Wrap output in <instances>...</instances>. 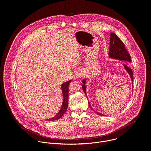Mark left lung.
Instances as JSON below:
<instances>
[{"label": "left lung", "mask_w": 151, "mask_h": 151, "mask_svg": "<svg viewBox=\"0 0 151 151\" xmlns=\"http://www.w3.org/2000/svg\"><path fill=\"white\" fill-rule=\"evenodd\" d=\"M109 56L111 58L118 59L120 60H124V61H129V62L132 61L131 56H130V54L128 52L127 50L125 49L124 44L122 42V41L118 37V36H117V35L114 33H111V36H110V47H109ZM124 66L125 70L128 73V74L130 75L132 81L133 82V73L132 69L129 68L128 66H127L126 64H124ZM85 80H86V79H85L82 81L83 85H82V87L83 91L85 96H87V93H86V86L85 85V82H86ZM88 104H89L90 107H91V109L94 111L93 107L91 106L89 101H88ZM94 111L96 112L99 115L104 116L103 114L99 113L96 111Z\"/></svg>", "instance_id": "left-lung-1"}]
</instances>
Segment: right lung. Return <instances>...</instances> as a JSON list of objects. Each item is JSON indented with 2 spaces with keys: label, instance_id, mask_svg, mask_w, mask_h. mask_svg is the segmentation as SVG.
Masks as SVG:
<instances>
[{
  "label": "right lung",
  "instance_id": "add662e5",
  "mask_svg": "<svg viewBox=\"0 0 151 151\" xmlns=\"http://www.w3.org/2000/svg\"><path fill=\"white\" fill-rule=\"evenodd\" d=\"M70 82H71V80L64 82L61 85V90H62V93L63 96V101L61 107L58 113L55 116H54L51 119H47V121H55L58 119H60V118L62 117V116L67 111L68 107V99H69V85Z\"/></svg>",
  "mask_w": 151,
  "mask_h": 151
}]
</instances>
